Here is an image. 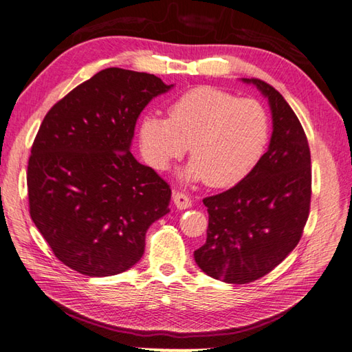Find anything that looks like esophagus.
I'll return each instance as SVG.
<instances>
[{
	"label": "esophagus",
	"instance_id": "obj_1",
	"mask_svg": "<svg viewBox=\"0 0 352 352\" xmlns=\"http://www.w3.org/2000/svg\"><path fill=\"white\" fill-rule=\"evenodd\" d=\"M172 198H174V203H175L177 208H182V210L183 208H189L192 206V199L188 197V193H184V192L175 190Z\"/></svg>",
	"mask_w": 352,
	"mask_h": 352
}]
</instances>
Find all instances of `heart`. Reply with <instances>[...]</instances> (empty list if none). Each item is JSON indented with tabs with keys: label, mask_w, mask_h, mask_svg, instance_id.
I'll use <instances>...</instances> for the list:
<instances>
[{
	"label": "heart",
	"mask_w": 352,
	"mask_h": 352,
	"mask_svg": "<svg viewBox=\"0 0 352 352\" xmlns=\"http://www.w3.org/2000/svg\"><path fill=\"white\" fill-rule=\"evenodd\" d=\"M271 125L256 100L213 86H198L168 106V119L146 113L139 122L142 157L149 166L166 170L190 145V180L230 188L248 177L263 157Z\"/></svg>",
	"instance_id": "1"
}]
</instances>
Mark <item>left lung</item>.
Here are the masks:
<instances>
[{
  "label": "left lung",
  "mask_w": 352,
  "mask_h": 352,
  "mask_svg": "<svg viewBox=\"0 0 352 352\" xmlns=\"http://www.w3.org/2000/svg\"><path fill=\"white\" fill-rule=\"evenodd\" d=\"M243 80L271 104V144L248 177L203 199L207 241L193 252L203 272L231 284L256 281L289 256L302 236L311 199L310 148L300 119L266 81Z\"/></svg>",
  "instance_id": "left-lung-1"
}]
</instances>
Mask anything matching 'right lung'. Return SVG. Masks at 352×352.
Listing matches in <instances>:
<instances>
[{
    "mask_svg": "<svg viewBox=\"0 0 352 352\" xmlns=\"http://www.w3.org/2000/svg\"><path fill=\"white\" fill-rule=\"evenodd\" d=\"M170 87L153 74L107 68L45 115L27 168L30 216L74 271L130 269L144 256L149 226L169 212L170 186L130 145L140 111Z\"/></svg>",
    "mask_w": 352,
    "mask_h": 352,
    "instance_id": "1",
    "label": "right lung"
}]
</instances>
